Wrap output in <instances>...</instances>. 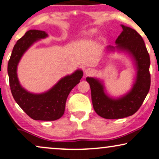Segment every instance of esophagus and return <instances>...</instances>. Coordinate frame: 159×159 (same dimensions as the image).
Segmentation results:
<instances>
[{"mask_svg":"<svg viewBox=\"0 0 159 159\" xmlns=\"http://www.w3.org/2000/svg\"><path fill=\"white\" fill-rule=\"evenodd\" d=\"M84 72H85V74L86 75H91L94 73V70L92 68H89H89H86Z\"/></svg>","mask_w":159,"mask_h":159,"instance_id":"obj_1","label":"esophagus"}]
</instances>
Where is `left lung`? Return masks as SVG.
<instances>
[{"label": "left lung", "instance_id": "obj_1", "mask_svg": "<svg viewBox=\"0 0 159 159\" xmlns=\"http://www.w3.org/2000/svg\"><path fill=\"white\" fill-rule=\"evenodd\" d=\"M121 26L123 31L116 39V47L129 52L136 62L137 75L132 89L121 98L113 99L105 94L104 87L98 80L86 78L90 85L94 111L107 119L122 118L134 114L141 107L151 86V60L145 42L135 30Z\"/></svg>", "mask_w": 159, "mask_h": 159}]
</instances>
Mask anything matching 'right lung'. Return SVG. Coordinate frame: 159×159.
Masks as SVG:
<instances>
[{
    "label": "right lung",
    "mask_w": 159,
    "mask_h": 159,
    "mask_svg": "<svg viewBox=\"0 0 159 159\" xmlns=\"http://www.w3.org/2000/svg\"><path fill=\"white\" fill-rule=\"evenodd\" d=\"M48 34L39 30H30L14 45L8 63V74L12 96L25 113L34 120H55L62 117L70 91L80 82L83 72L77 70L62 78L48 92L41 94H31L19 83L16 67L22 54L36 40Z\"/></svg>",
    "instance_id": "1"
}]
</instances>
